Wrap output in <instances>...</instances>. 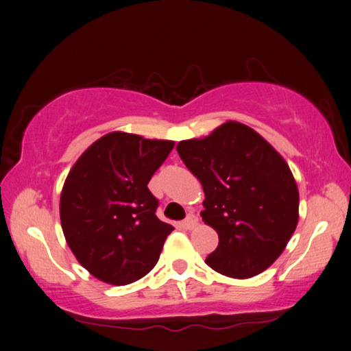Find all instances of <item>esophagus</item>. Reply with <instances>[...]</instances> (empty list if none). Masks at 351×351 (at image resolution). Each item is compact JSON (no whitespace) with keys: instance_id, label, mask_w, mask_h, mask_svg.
I'll use <instances>...</instances> for the list:
<instances>
[{"instance_id":"34e87169","label":"esophagus","mask_w":351,"mask_h":351,"mask_svg":"<svg viewBox=\"0 0 351 351\" xmlns=\"http://www.w3.org/2000/svg\"><path fill=\"white\" fill-rule=\"evenodd\" d=\"M196 223H198V219H196L193 214H190V215H189V217H186V219L184 220V222H182V223H180V227H182V228H184V230H191V228H193V227H195V225H196Z\"/></svg>"}]
</instances>
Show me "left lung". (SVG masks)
<instances>
[{
	"instance_id": "1",
	"label": "left lung",
	"mask_w": 351,
	"mask_h": 351,
	"mask_svg": "<svg viewBox=\"0 0 351 351\" xmlns=\"http://www.w3.org/2000/svg\"><path fill=\"white\" fill-rule=\"evenodd\" d=\"M177 153L203 185L201 217L219 234L206 263L238 280L267 270L299 222V190L285 158L238 121L179 142Z\"/></svg>"
}]
</instances>
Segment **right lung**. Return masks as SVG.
I'll return each instance as SVG.
<instances>
[{
  "mask_svg": "<svg viewBox=\"0 0 351 351\" xmlns=\"http://www.w3.org/2000/svg\"><path fill=\"white\" fill-rule=\"evenodd\" d=\"M172 148V141L110 132L70 169L60 195L62 230L97 280L131 285L156 265L174 227L156 217L158 199L147 185Z\"/></svg>",
  "mask_w": 351,
  "mask_h": 351,
  "instance_id": "right-lung-1",
  "label": "right lung"
}]
</instances>
